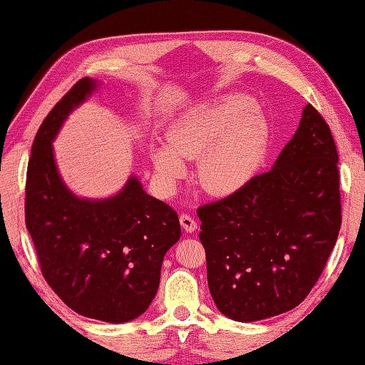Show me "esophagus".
I'll use <instances>...</instances> for the list:
<instances>
[{
  "label": "esophagus",
  "instance_id": "34e87169",
  "mask_svg": "<svg viewBox=\"0 0 365 365\" xmlns=\"http://www.w3.org/2000/svg\"><path fill=\"white\" fill-rule=\"evenodd\" d=\"M180 224H182V227L185 229V232H190V234L197 229V221L192 218V216L187 215V213H182L180 215Z\"/></svg>",
  "mask_w": 365,
  "mask_h": 365
}]
</instances>
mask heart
I'll list each match as a JSON object with an SVG mask.
<instances>
[{"label":"heart","instance_id":"b5f03b06","mask_svg":"<svg viewBox=\"0 0 365 365\" xmlns=\"http://www.w3.org/2000/svg\"><path fill=\"white\" fill-rule=\"evenodd\" d=\"M267 127L251 100L229 94L183 113L168 131V144L152 149L161 182L185 175V160L197 161V183L207 195L229 196L251 180L267 149Z\"/></svg>","mask_w":365,"mask_h":365}]
</instances>
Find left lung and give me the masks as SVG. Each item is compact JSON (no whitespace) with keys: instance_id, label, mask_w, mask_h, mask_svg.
I'll list each match as a JSON object with an SVG mask.
<instances>
[{"instance_id":"obj_1","label":"left lung","mask_w":365,"mask_h":365,"mask_svg":"<svg viewBox=\"0 0 365 365\" xmlns=\"http://www.w3.org/2000/svg\"><path fill=\"white\" fill-rule=\"evenodd\" d=\"M337 161L328 123L309 103L268 173L197 208L208 289L221 314L269 319L312 290L342 224Z\"/></svg>"}]
</instances>
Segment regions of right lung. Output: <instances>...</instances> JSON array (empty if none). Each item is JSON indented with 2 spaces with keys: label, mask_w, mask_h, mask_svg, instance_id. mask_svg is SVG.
<instances>
[{
  "label": "right lung",
  "mask_w": 365,
  "mask_h": 365,
  "mask_svg": "<svg viewBox=\"0 0 365 365\" xmlns=\"http://www.w3.org/2000/svg\"><path fill=\"white\" fill-rule=\"evenodd\" d=\"M96 89L97 81L80 80L38 128L28 163L25 221L54 293L88 319L123 323L150 306L163 259L182 229L174 208L147 195L135 175L108 199H83L66 187L51 143Z\"/></svg>",
  "instance_id": "obj_1"
}]
</instances>
